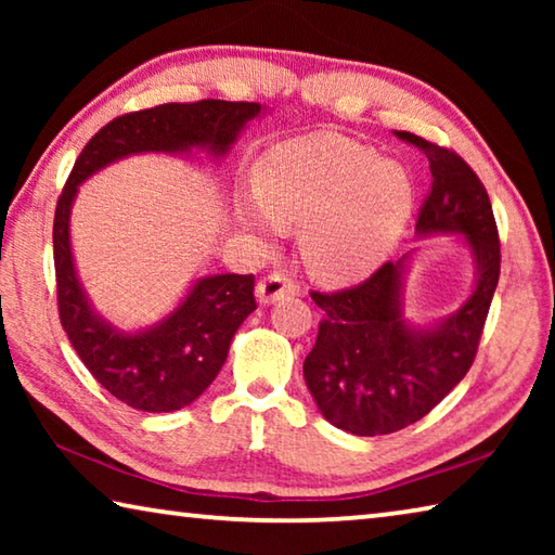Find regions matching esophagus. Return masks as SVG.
Here are the masks:
<instances>
[{
  "label": "esophagus",
  "instance_id": "1",
  "mask_svg": "<svg viewBox=\"0 0 555 555\" xmlns=\"http://www.w3.org/2000/svg\"><path fill=\"white\" fill-rule=\"evenodd\" d=\"M296 294H298V286L286 274H281V271H274V274L264 276L257 284V298H259V304H264V306H271L281 298L296 296Z\"/></svg>",
  "mask_w": 555,
  "mask_h": 555
}]
</instances>
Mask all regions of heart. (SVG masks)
<instances>
[{
    "mask_svg": "<svg viewBox=\"0 0 555 555\" xmlns=\"http://www.w3.org/2000/svg\"><path fill=\"white\" fill-rule=\"evenodd\" d=\"M413 210V183L399 164L335 131L291 139L257 168V198L240 205L261 234L300 230V251L318 279L345 284L372 274Z\"/></svg>",
    "mask_w": 555,
    "mask_h": 555,
    "instance_id": "heart-1",
    "label": "heart"
}]
</instances>
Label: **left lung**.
<instances>
[{
	"instance_id": "1",
	"label": "left lung",
	"mask_w": 555,
	"mask_h": 555,
	"mask_svg": "<svg viewBox=\"0 0 555 555\" xmlns=\"http://www.w3.org/2000/svg\"><path fill=\"white\" fill-rule=\"evenodd\" d=\"M397 137L428 158L430 193L416 234H460L475 264V286L455 313L434 325L403 315L411 255L387 261L360 286L311 298L325 318L304 362V377L323 416L352 436H387L416 424L473 367L500 281V234L477 173L450 149L411 131Z\"/></svg>"
}]
</instances>
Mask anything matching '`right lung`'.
Here are the masks:
<instances>
[{"label":"right lung","instance_id":"obj_1","mask_svg":"<svg viewBox=\"0 0 555 555\" xmlns=\"http://www.w3.org/2000/svg\"><path fill=\"white\" fill-rule=\"evenodd\" d=\"M264 107L259 102H168L129 112L102 127L65 183L53 220V261L59 284L61 325L82 364L112 397L149 413L188 406L210 387L228 360L237 327L257 308L255 276L215 274L188 288L171 313L144 331H119L105 321L82 288L70 249V208L78 188L92 173L134 154H193L222 158L247 121Z\"/></svg>","mask_w":555,"mask_h":555}]
</instances>
